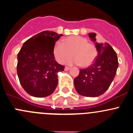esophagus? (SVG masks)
<instances>
[{"label": "esophagus", "mask_w": 133, "mask_h": 133, "mask_svg": "<svg viewBox=\"0 0 133 133\" xmlns=\"http://www.w3.org/2000/svg\"><path fill=\"white\" fill-rule=\"evenodd\" d=\"M69 69H70V68H69V67H65V68H64V70H65V71H69Z\"/></svg>", "instance_id": "obj_1"}]
</instances>
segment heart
Returning a JSON list of instances; mask_svg holds the SVG:
<instances>
[{"mask_svg": "<svg viewBox=\"0 0 133 133\" xmlns=\"http://www.w3.org/2000/svg\"><path fill=\"white\" fill-rule=\"evenodd\" d=\"M64 43L57 41L54 48V54L58 62L64 64L69 60L71 64H81L82 67H89L96 61L97 49L93 44L88 43L87 39L79 36H71L63 40Z\"/></svg>", "mask_w": 133, "mask_h": 133, "instance_id": "b5f03b06", "label": "heart"}]
</instances>
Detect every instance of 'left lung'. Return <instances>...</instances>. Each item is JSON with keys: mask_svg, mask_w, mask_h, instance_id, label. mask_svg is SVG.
<instances>
[{"mask_svg": "<svg viewBox=\"0 0 133 133\" xmlns=\"http://www.w3.org/2000/svg\"><path fill=\"white\" fill-rule=\"evenodd\" d=\"M89 36L96 45L97 56L92 65L80 69L74 79V85L79 95L94 97L103 94L110 86L118 62L117 54L108 43H97L95 33H89Z\"/></svg>", "mask_w": 133, "mask_h": 133, "instance_id": "obj_1", "label": "left lung"}]
</instances>
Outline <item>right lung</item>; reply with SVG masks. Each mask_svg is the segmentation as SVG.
Wrapping results in <instances>:
<instances>
[{
  "label": "right lung",
  "instance_id": "add662e5",
  "mask_svg": "<svg viewBox=\"0 0 133 133\" xmlns=\"http://www.w3.org/2000/svg\"><path fill=\"white\" fill-rule=\"evenodd\" d=\"M62 36L48 30L41 32L25 42L18 54V76L30 96L44 97L55 91L58 72L65 67L55 60L54 48Z\"/></svg>",
  "mask_w": 133,
  "mask_h": 133
}]
</instances>
